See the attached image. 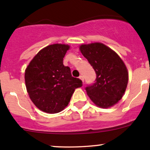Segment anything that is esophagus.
<instances>
[{
	"label": "esophagus",
	"instance_id": "obj_1",
	"mask_svg": "<svg viewBox=\"0 0 150 150\" xmlns=\"http://www.w3.org/2000/svg\"><path fill=\"white\" fill-rule=\"evenodd\" d=\"M79 78L81 80V81H83V82H84V78H83V75H80Z\"/></svg>",
	"mask_w": 150,
	"mask_h": 150
}]
</instances>
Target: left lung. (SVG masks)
I'll return each mask as SVG.
<instances>
[{
	"label": "left lung",
	"instance_id": "obj_1",
	"mask_svg": "<svg viewBox=\"0 0 150 150\" xmlns=\"http://www.w3.org/2000/svg\"><path fill=\"white\" fill-rule=\"evenodd\" d=\"M80 50L96 72L93 83L86 91L95 104L102 108L121 99L126 89L128 73L123 62L114 51L100 43L81 45Z\"/></svg>",
	"mask_w": 150,
	"mask_h": 150
}]
</instances>
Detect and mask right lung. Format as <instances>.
<instances>
[{"instance_id": "add662e5", "label": "right lung", "mask_w": 150, "mask_h": 150, "mask_svg": "<svg viewBox=\"0 0 150 150\" xmlns=\"http://www.w3.org/2000/svg\"><path fill=\"white\" fill-rule=\"evenodd\" d=\"M68 45L53 44L40 50L25 70L27 91L35 105L47 113H57L68 105L82 81L63 64Z\"/></svg>"}]
</instances>
